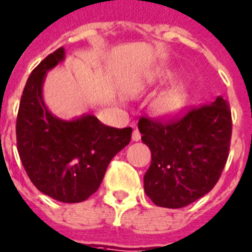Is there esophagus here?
<instances>
[{
  "label": "esophagus",
  "mask_w": 252,
  "mask_h": 252,
  "mask_svg": "<svg viewBox=\"0 0 252 252\" xmlns=\"http://www.w3.org/2000/svg\"><path fill=\"white\" fill-rule=\"evenodd\" d=\"M132 140L133 141H140L141 140V133L138 129H134L132 133Z\"/></svg>",
  "instance_id": "34e87169"
}]
</instances>
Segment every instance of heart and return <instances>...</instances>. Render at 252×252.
Returning a JSON list of instances; mask_svg holds the SVG:
<instances>
[{"label": "heart", "instance_id": "heart-1", "mask_svg": "<svg viewBox=\"0 0 252 252\" xmlns=\"http://www.w3.org/2000/svg\"><path fill=\"white\" fill-rule=\"evenodd\" d=\"M186 103V91L181 85L172 87L171 89H167L161 94H159L158 98L155 99L154 111L161 116L175 115L185 106Z\"/></svg>", "mask_w": 252, "mask_h": 252}]
</instances>
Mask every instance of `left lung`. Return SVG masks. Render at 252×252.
I'll return each mask as SVG.
<instances>
[{"mask_svg": "<svg viewBox=\"0 0 252 252\" xmlns=\"http://www.w3.org/2000/svg\"><path fill=\"white\" fill-rule=\"evenodd\" d=\"M138 129L151 151L145 193L157 206L185 207L211 191L230 147L232 112L226 99L218 97L169 120L142 116Z\"/></svg>", "mask_w": 252, "mask_h": 252, "instance_id": "left-lung-1", "label": "left lung"}]
</instances>
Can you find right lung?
Returning a JSON list of instances; mask_svg holds the SVG:
<instances>
[{
    "label": "right lung",
    "mask_w": 252,
    "mask_h": 252,
    "mask_svg": "<svg viewBox=\"0 0 252 252\" xmlns=\"http://www.w3.org/2000/svg\"><path fill=\"white\" fill-rule=\"evenodd\" d=\"M63 59L64 49H57L27 80L16 118V146L41 193L77 203L97 191L111 159L130 142L132 128H112L93 115L69 122L53 115L42 99V83L46 71Z\"/></svg>",
    "instance_id": "right-lung-1"
}]
</instances>
